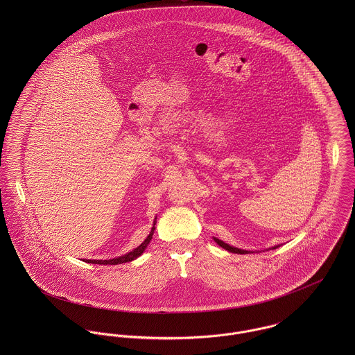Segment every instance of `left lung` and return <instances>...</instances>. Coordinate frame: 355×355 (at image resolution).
I'll use <instances>...</instances> for the list:
<instances>
[{
    "mask_svg": "<svg viewBox=\"0 0 355 355\" xmlns=\"http://www.w3.org/2000/svg\"><path fill=\"white\" fill-rule=\"evenodd\" d=\"M214 239V242L218 245V246H221L223 249H225V250H228L230 253H236V254H248L252 253V252H249V250H243V249H238V248H234V246H231V245H228V243H224L223 241H220V239H217V238H213ZM276 248H279V246H273L272 249H276ZM255 253V252H254Z\"/></svg>",
    "mask_w": 355,
    "mask_h": 355,
    "instance_id": "8db88e82",
    "label": "left lung"
}]
</instances>
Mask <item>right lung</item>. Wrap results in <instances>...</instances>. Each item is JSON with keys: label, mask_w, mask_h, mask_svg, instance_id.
Listing matches in <instances>:
<instances>
[{"label": "right lung", "mask_w": 355, "mask_h": 355, "mask_svg": "<svg viewBox=\"0 0 355 355\" xmlns=\"http://www.w3.org/2000/svg\"><path fill=\"white\" fill-rule=\"evenodd\" d=\"M155 218H154V223H153L152 231L148 235V238L137 249H134L132 252L124 254V255H120V257H116V258H110V259H86V262H89V263H100V265H119V263L131 262V261L137 259L139 255L144 254V252L146 250V248L149 246L150 241H152L153 234H154V230H155V223H157Z\"/></svg>", "instance_id": "obj_1"}]
</instances>
